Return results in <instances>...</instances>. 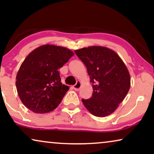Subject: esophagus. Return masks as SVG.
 Instances as JSON below:
<instances>
[{
    "label": "esophagus",
    "mask_w": 154,
    "mask_h": 154,
    "mask_svg": "<svg viewBox=\"0 0 154 154\" xmlns=\"http://www.w3.org/2000/svg\"><path fill=\"white\" fill-rule=\"evenodd\" d=\"M81 81H77L76 83L74 85H73V88H74V90L75 91H79L80 90V88H81Z\"/></svg>",
    "instance_id": "34e87169"
}]
</instances>
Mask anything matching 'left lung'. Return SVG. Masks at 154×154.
Segmentation results:
<instances>
[{
	"instance_id": "1",
	"label": "left lung",
	"mask_w": 154,
	"mask_h": 154,
	"mask_svg": "<svg viewBox=\"0 0 154 154\" xmlns=\"http://www.w3.org/2000/svg\"><path fill=\"white\" fill-rule=\"evenodd\" d=\"M75 53L87 68L93 93L82 100L92 115L104 117L114 112L130 88V76L125 64L116 52L102 46L75 50Z\"/></svg>"
}]
</instances>
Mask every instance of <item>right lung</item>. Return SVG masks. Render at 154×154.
<instances>
[{
  "label": "right lung",
  "instance_id": "right-lung-1",
  "mask_svg": "<svg viewBox=\"0 0 154 154\" xmlns=\"http://www.w3.org/2000/svg\"><path fill=\"white\" fill-rule=\"evenodd\" d=\"M74 53L64 47L41 45L25 58L16 76L18 95L25 106L36 113L53 111L69 86L61 82L58 69Z\"/></svg>",
  "mask_w": 154,
  "mask_h": 154
}]
</instances>
